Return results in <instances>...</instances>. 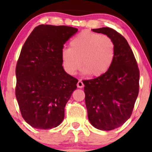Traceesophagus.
<instances>
[{"instance_id":"1","label":"esophagus","mask_w":152,"mask_h":152,"mask_svg":"<svg viewBox=\"0 0 152 152\" xmlns=\"http://www.w3.org/2000/svg\"><path fill=\"white\" fill-rule=\"evenodd\" d=\"M77 86L78 88H83V87L84 86V83L82 82V80H79L77 84Z\"/></svg>"}]
</instances>
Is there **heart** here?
<instances>
[{"instance_id": "obj_1", "label": "heart", "mask_w": 152, "mask_h": 152, "mask_svg": "<svg viewBox=\"0 0 152 152\" xmlns=\"http://www.w3.org/2000/svg\"><path fill=\"white\" fill-rule=\"evenodd\" d=\"M115 58V45L105 34L88 30L81 32L70 42V48L61 51L64 68L74 75L82 65L84 75L99 77L106 73Z\"/></svg>"}]
</instances>
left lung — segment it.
<instances>
[{"instance_id":"left-lung-1","label":"left lung","mask_w":152,"mask_h":152,"mask_svg":"<svg viewBox=\"0 0 152 152\" xmlns=\"http://www.w3.org/2000/svg\"><path fill=\"white\" fill-rule=\"evenodd\" d=\"M92 30L107 35L115 45V58L109 70L83 81L89 121L97 129L110 131L122 126L132 115L139 92L140 72L123 36L107 27Z\"/></svg>"}]
</instances>
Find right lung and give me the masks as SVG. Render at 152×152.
<instances>
[{
    "mask_svg": "<svg viewBox=\"0 0 152 152\" xmlns=\"http://www.w3.org/2000/svg\"><path fill=\"white\" fill-rule=\"evenodd\" d=\"M65 26L40 25L25 42L16 67V97L27 123L39 129L59 126L78 80L65 72L61 51L77 32Z\"/></svg>",
    "mask_w": 152,
    "mask_h": 152,
    "instance_id": "obj_1",
    "label": "right lung"
}]
</instances>
